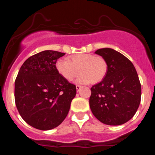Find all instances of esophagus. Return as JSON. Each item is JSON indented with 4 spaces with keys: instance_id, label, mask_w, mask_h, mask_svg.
<instances>
[{
    "instance_id": "34e87169",
    "label": "esophagus",
    "mask_w": 155,
    "mask_h": 155,
    "mask_svg": "<svg viewBox=\"0 0 155 155\" xmlns=\"http://www.w3.org/2000/svg\"><path fill=\"white\" fill-rule=\"evenodd\" d=\"M76 90H77V92H79V90L81 87V85H76Z\"/></svg>"
}]
</instances>
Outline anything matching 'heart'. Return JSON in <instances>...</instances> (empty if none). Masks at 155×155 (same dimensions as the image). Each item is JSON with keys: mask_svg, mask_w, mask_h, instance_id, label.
<instances>
[{"mask_svg": "<svg viewBox=\"0 0 155 155\" xmlns=\"http://www.w3.org/2000/svg\"><path fill=\"white\" fill-rule=\"evenodd\" d=\"M55 67L60 75L69 81L81 73L76 80L80 84L99 82L107 72V63L104 58L92 54H76L72 55L70 60L60 58Z\"/></svg>", "mask_w": 155, "mask_h": 155, "instance_id": "heart-1", "label": "heart"}]
</instances>
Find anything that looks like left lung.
<instances>
[{
    "instance_id": "8db88e82",
    "label": "left lung",
    "mask_w": 155,
    "mask_h": 155,
    "mask_svg": "<svg viewBox=\"0 0 155 155\" xmlns=\"http://www.w3.org/2000/svg\"><path fill=\"white\" fill-rule=\"evenodd\" d=\"M107 63L104 79L91 87L90 106L93 115L108 125H120L130 120L140 103L141 86L133 64L114 49L95 51Z\"/></svg>"
}]
</instances>
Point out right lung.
<instances>
[{
	"label": "right lung",
	"mask_w": 155,
	"mask_h": 155,
	"mask_svg": "<svg viewBox=\"0 0 155 155\" xmlns=\"http://www.w3.org/2000/svg\"><path fill=\"white\" fill-rule=\"evenodd\" d=\"M65 53L45 50L27 59L15 82L19 114L35 128L48 130L63 122L76 94V85L65 79L55 64Z\"/></svg>",
	"instance_id": "1"
}]
</instances>
